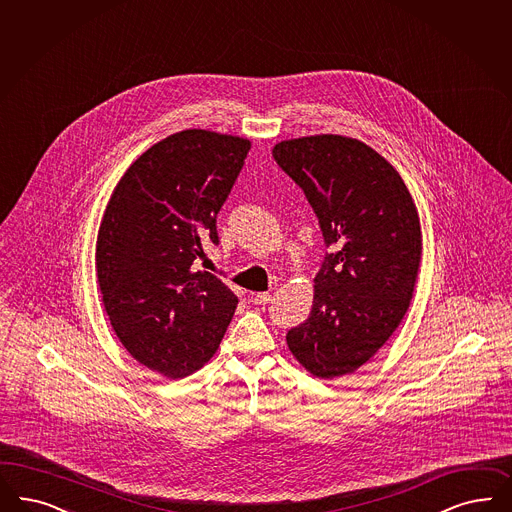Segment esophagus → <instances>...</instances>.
I'll return each mask as SVG.
<instances>
[{"mask_svg":"<svg viewBox=\"0 0 512 512\" xmlns=\"http://www.w3.org/2000/svg\"><path fill=\"white\" fill-rule=\"evenodd\" d=\"M250 300L256 303V305H265V303H269V300H271V294L269 292H252Z\"/></svg>","mask_w":512,"mask_h":512,"instance_id":"esophagus-1","label":"esophagus"}]
</instances>
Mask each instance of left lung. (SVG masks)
<instances>
[{
  "label": "left lung",
  "mask_w": 512,
  "mask_h": 512,
  "mask_svg": "<svg viewBox=\"0 0 512 512\" xmlns=\"http://www.w3.org/2000/svg\"><path fill=\"white\" fill-rule=\"evenodd\" d=\"M273 157L319 218L326 247L309 317L288 330L313 376L351 374L376 355L410 307L421 258L412 195L387 159L340 134L284 140Z\"/></svg>",
  "instance_id": "8db88e82"
}]
</instances>
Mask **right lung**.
Listing matches in <instances>:
<instances>
[{
  "instance_id": "right-lung-1",
  "label": "right lung",
  "mask_w": 512,
  "mask_h": 512,
  "mask_svg": "<svg viewBox=\"0 0 512 512\" xmlns=\"http://www.w3.org/2000/svg\"><path fill=\"white\" fill-rule=\"evenodd\" d=\"M248 150L239 136L171 134L127 169L104 212L96 273L106 313L134 359L167 378L212 359L239 302L191 265L220 243L216 216Z\"/></svg>"
}]
</instances>
